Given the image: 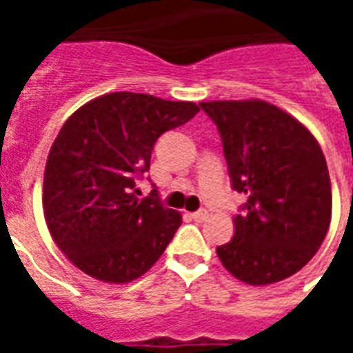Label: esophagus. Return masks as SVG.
Segmentation results:
<instances>
[{"instance_id":"34e87169","label":"esophagus","mask_w":353,"mask_h":353,"mask_svg":"<svg viewBox=\"0 0 353 353\" xmlns=\"http://www.w3.org/2000/svg\"><path fill=\"white\" fill-rule=\"evenodd\" d=\"M191 217L194 219V221H204L208 217V210H199V212H194V214H191Z\"/></svg>"}]
</instances>
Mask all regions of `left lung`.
Returning <instances> with one entry per match:
<instances>
[{
  "label": "left lung",
  "instance_id": "left-lung-1",
  "mask_svg": "<svg viewBox=\"0 0 353 353\" xmlns=\"http://www.w3.org/2000/svg\"><path fill=\"white\" fill-rule=\"evenodd\" d=\"M219 130L232 189L248 200L217 257L234 278L268 285L316 255L331 223L321 147L296 119L263 100L202 101Z\"/></svg>",
  "mask_w": 353,
  "mask_h": 353
}]
</instances>
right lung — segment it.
Here are the masks:
<instances>
[{"instance_id": "obj_1", "label": "right lung", "mask_w": 353, "mask_h": 353, "mask_svg": "<svg viewBox=\"0 0 353 353\" xmlns=\"http://www.w3.org/2000/svg\"><path fill=\"white\" fill-rule=\"evenodd\" d=\"M200 108L136 92H111L73 113L50 147L43 210L50 236L79 270L126 283L159 261L181 225L153 189L138 199L164 132L189 123Z\"/></svg>"}]
</instances>
